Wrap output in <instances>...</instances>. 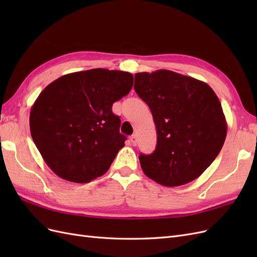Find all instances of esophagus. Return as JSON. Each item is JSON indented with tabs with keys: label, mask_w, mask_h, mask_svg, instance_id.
<instances>
[{
	"label": "esophagus",
	"mask_w": 257,
	"mask_h": 257,
	"mask_svg": "<svg viewBox=\"0 0 257 257\" xmlns=\"http://www.w3.org/2000/svg\"><path fill=\"white\" fill-rule=\"evenodd\" d=\"M130 141H131V143L132 144H133V146H136L137 145V135L136 134H133V135H132L131 137H130Z\"/></svg>",
	"instance_id": "esophagus-1"
}]
</instances>
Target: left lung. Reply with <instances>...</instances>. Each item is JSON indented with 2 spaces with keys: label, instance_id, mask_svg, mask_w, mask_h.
<instances>
[{
  "label": "left lung",
  "instance_id": "obj_1",
  "mask_svg": "<svg viewBox=\"0 0 257 257\" xmlns=\"http://www.w3.org/2000/svg\"><path fill=\"white\" fill-rule=\"evenodd\" d=\"M135 91L149 106L157 147L139 161L147 177L165 186L195 180L220 153L227 124L219 98L203 81L167 69L135 75Z\"/></svg>",
  "mask_w": 257,
  "mask_h": 257
}]
</instances>
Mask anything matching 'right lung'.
Returning <instances> with one entry per match:
<instances>
[{"label":"right lung","mask_w":257,"mask_h":257,"mask_svg":"<svg viewBox=\"0 0 257 257\" xmlns=\"http://www.w3.org/2000/svg\"><path fill=\"white\" fill-rule=\"evenodd\" d=\"M131 73L94 68L60 77L30 113V131L44 161L60 178L88 183L109 169L126 137L112 104L133 87Z\"/></svg>","instance_id":"obj_1"}]
</instances>
